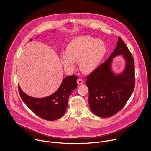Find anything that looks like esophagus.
<instances>
[{
    "label": "esophagus",
    "instance_id": "1",
    "mask_svg": "<svg viewBox=\"0 0 151 151\" xmlns=\"http://www.w3.org/2000/svg\"><path fill=\"white\" fill-rule=\"evenodd\" d=\"M77 82H78V84H82V83H83V81L82 79L79 78V79H77Z\"/></svg>",
    "mask_w": 151,
    "mask_h": 151
}]
</instances>
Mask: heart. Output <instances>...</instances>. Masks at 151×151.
I'll return each instance as SVG.
<instances>
[{
	"label": "heart",
	"instance_id": "heart-1",
	"mask_svg": "<svg viewBox=\"0 0 151 151\" xmlns=\"http://www.w3.org/2000/svg\"><path fill=\"white\" fill-rule=\"evenodd\" d=\"M106 52L104 42L88 36H80L72 40L66 54L60 56L64 67L71 69L74 62L79 61V68L85 73L93 72L98 66Z\"/></svg>",
	"mask_w": 151,
	"mask_h": 151
}]
</instances>
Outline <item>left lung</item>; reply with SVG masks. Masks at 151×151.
Here are the masks:
<instances>
[{
  "label": "left lung",
  "mask_w": 151,
  "mask_h": 151,
  "mask_svg": "<svg viewBox=\"0 0 151 151\" xmlns=\"http://www.w3.org/2000/svg\"><path fill=\"white\" fill-rule=\"evenodd\" d=\"M118 55L124 57L127 64L124 71L117 76L111 72L110 65L112 58ZM85 79L89 90V105L93 113L107 118L123 108L134 91L135 72L132 54L119 36L116 48L108 59Z\"/></svg>",
  "instance_id": "left-lung-1"
}]
</instances>
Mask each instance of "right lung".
<instances>
[{
    "label": "right lung",
    "instance_id": "1",
    "mask_svg": "<svg viewBox=\"0 0 151 151\" xmlns=\"http://www.w3.org/2000/svg\"><path fill=\"white\" fill-rule=\"evenodd\" d=\"M77 78L76 75L64 78L58 89L44 98L29 96L21 90L19 85L18 91L21 98L33 113L44 119L54 121L61 118L66 111L69 97L77 87Z\"/></svg>",
    "mask_w": 151,
    "mask_h": 151
}]
</instances>
